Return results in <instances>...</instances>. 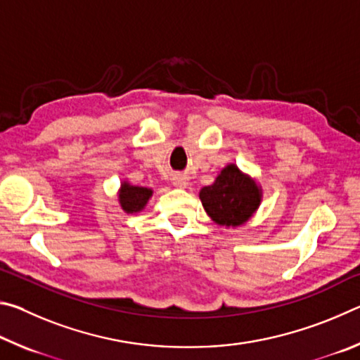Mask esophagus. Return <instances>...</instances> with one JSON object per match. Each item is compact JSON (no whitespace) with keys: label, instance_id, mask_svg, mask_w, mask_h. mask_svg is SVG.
I'll list each match as a JSON object with an SVG mask.
<instances>
[{"label":"esophagus","instance_id":"1","mask_svg":"<svg viewBox=\"0 0 360 360\" xmlns=\"http://www.w3.org/2000/svg\"><path fill=\"white\" fill-rule=\"evenodd\" d=\"M173 184L179 188H184L187 186V176L184 174H176L173 178Z\"/></svg>","mask_w":360,"mask_h":360}]
</instances>
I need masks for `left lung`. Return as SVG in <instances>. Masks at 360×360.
Listing matches in <instances>:
<instances>
[{
  "instance_id": "left-lung-1",
  "label": "left lung",
  "mask_w": 360,
  "mask_h": 360,
  "mask_svg": "<svg viewBox=\"0 0 360 360\" xmlns=\"http://www.w3.org/2000/svg\"><path fill=\"white\" fill-rule=\"evenodd\" d=\"M200 200L212 221L225 229L246 224L259 210L262 187L251 176L230 163L221 169L211 186L200 191Z\"/></svg>"
}]
</instances>
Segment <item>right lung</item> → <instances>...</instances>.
Here are the masks:
<instances>
[{
  "label": "right lung",
  "instance_id": "right-lung-1",
  "mask_svg": "<svg viewBox=\"0 0 360 360\" xmlns=\"http://www.w3.org/2000/svg\"><path fill=\"white\" fill-rule=\"evenodd\" d=\"M152 188L141 187V186H131L129 181H124L119 188V203L120 208L129 214L133 212H139L146 208L149 198L152 197Z\"/></svg>",
  "mask_w": 360,
  "mask_h": 360
}]
</instances>
